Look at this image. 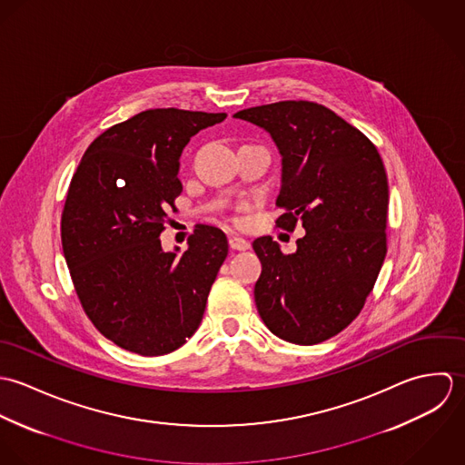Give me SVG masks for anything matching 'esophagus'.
<instances>
[{"mask_svg": "<svg viewBox=\"0 0 465 465\" xmlns=\"http://www.w3.org/2000/svg\"><path fill=\"white\" fill-rule=\"evenodd\" d=\"M228 244H230V248L233 252H246L250 248V242L246 239H242V237H230Z\"/></svg>", "mask_w": 465, "mask_h": 465, "instance_id": "esophagus-1", "label": "esophagus"}]
</instances>
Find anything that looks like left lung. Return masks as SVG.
Here are the masks:
<instances>
[{"label": "left lung", "instance_id": "obj_1", "mask_svg": "<svg viewBox=\"0 0 465 465\" xmlns=\"http://www.w3.org/2000/svg\"><path fill=\"white\" fill-rule=\"evenodd\" d=\"M282 156L280 228L305 235L283 255L270 235L253 241L262 264L255 303L280 340L314 345L363 309L386 257L388 180L371 140L325 105L283 100L242 109Z\"/></svg>", "mask_w": 465, "mask_h": 465}]
</instances>
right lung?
I'll use <instances>...</instances> for the list:
<instances>
[{"label": "right lung", "mask_w": 465, "mask_h": 465, "mask_svg": "<svg viewBox=\"0 0 465 465\" xmlns=\"http://www.w3.org/2000/svg\"><path fill=\"white\" fill-rule=\"evenodd\" d=\"M226 113L147 109L105 129L68 188L61 239L77 296L114 345L163 356L197 331L226 255V235L197 224L188 250L165 252L160 233L183 186L180 156Z\"/></svg>", "instance_id": "add662e5"}]
</instances>
